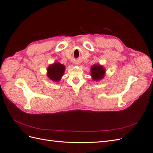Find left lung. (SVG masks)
Masks as SVG:
<instances>
[{
  "mask_svg": "<svg viewBox=\"0 0 153 153\" xmlns=\"http://www.w3.org/2000/svg\"><path fill=\"white\" fill-rule=\"evenodd\" d=\"M106 69L100 64H94L91 68V76L94 81L98 82L103 79L105 75Z\"/></svg>",
  "mask_w": 153,
  "mask_h": 153,
  "instance_id": "8db88e82",
  "label": "left lung"
}]
</instances>
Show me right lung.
I'll list each match as a JSON object with an SVG mask.
<instances>
[{
	"instance_id": "add662e5",
	"label": "right lung",
	"mask_w": 153,
	"mask_h": 153,
	"mask_svg": "<svg viewBox=\"0 0 153 153\" xmlns=\"http://www.w3.org/2000/svg\"><path fill=\"white\" fill-rule=\"evenodd\" d=\"M65 66L58 62L49 65L47 68V76L51 80L58 82L61 80L65 71Z\"/></svg>"
}]
</instances>
